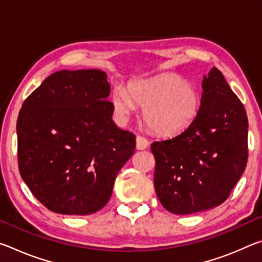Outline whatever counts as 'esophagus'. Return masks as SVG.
Returning <instances> with one entry per match:
<instances>
[{
	"label": "esophagus",
	"mask_w": 262,
	"mask_h": 262,
	"mask_svg": "<svg viewBox=\"0 0 262 262\" xmlns=\"http://www.w3.org/2000/svg\"><path fill=\"white\" fill-rule=\"evenodd\" d=\"M149 145V141L143 136L136 137V149L137 150H144Z\"/></svg>",
	"instance_id": "obj_1"
}]
</instances>
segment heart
<instances>
[{
    "label": "heart",
    "mask_w": 262,
    "mask_h": 262,
    "mask_svg": "<svg viewBox=\"0 0 262 262\" xmlns=\"http://www.w3.org/2000/svg\"><path fill=\"white\" fill-rule=\"evenodd\" d=\"M128 91L121 86L115 89V112L127 120L135 112V101L143 107L148 127L162 136H174L187 129L200 108L198 89L177 75L141 79L132 83Z\"/></svg>",
    "instance_id": "heart-1"
}]
</instances>
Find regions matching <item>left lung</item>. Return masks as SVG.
<instances>
[{
  "label": "left lung",
  "instance_id": "obj_1",
  "mask_svg": "<svg viewBox=\"0 0 262 262\" xmlns=\"http://www.w3.org/2000/svg\"><path fill=\"white\" fill-rule=\"evenodd\" d=\"M201 106L187 129L154 142V184L176 215L211 209L227 200L247 163V115L219 69L203 75Z\"/></svg>",
  "mask_w": 262,
  "mask_h": 262
}]
</instances>
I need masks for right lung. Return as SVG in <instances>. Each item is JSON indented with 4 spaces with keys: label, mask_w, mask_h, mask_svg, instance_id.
Here are the masks:
<instances>
[{
    "label": "right lung",
    "mask_w": 262,
    "mask_h": 262,
    "mask_svg": "<svg viewBox=\"0 0 262 262\" xmlns=\"http://www.w3.org/2000/svg\"><path fill=\"white\" fill-rule=\"evenodd\" d=\"M107 75L60 70L25 99L17 120L18 167L37 200L62 215H90L112 195L136 139L115 125Z\"/></svg>",
    "instance_id": "right-lung-1"
}]
</instances>
